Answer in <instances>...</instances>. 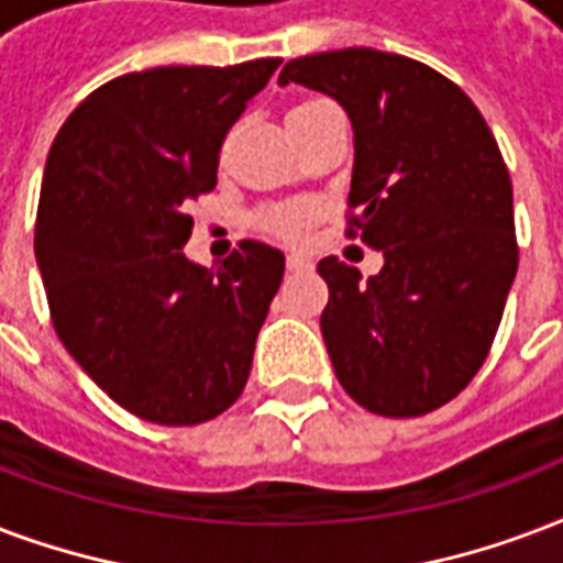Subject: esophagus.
<instances>
[{
  "instance_id": "obj_1",
  "label": "esophagus",
  "mask_w": 563,
  "mask_h": 563,
  "mask_svg": "<svg viewBox=\"0 0 563 563\" xmlns=\"http://www.w3.org/2000/svg\"><path fill=\"white\" fill-rule=\"evenodd\" d=\"M286 268H289V272H307V268H312L310 256H303V253H289V256H286Z\"/></svg>"
}]
</instances>
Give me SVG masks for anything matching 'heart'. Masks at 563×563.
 <instances>
[{
  "instance_id": "b5f03b06",
  "label": "heart",
  "mask_w": 563,
  "mask_h": 563,
  "mask_svg": "<svg viewBox=\"0 0 563 563\" xmlns=\"http://www.w3.org/2000/svg\"><path fill=\"white\" fill-rule=\"evenodd\" d=\"M330 111H339L336 106L324 97H310V100H300L291 106L289 120H312L321 118V114H330ZM310 221V209L307 206H280V209H272L265 214V227L277 235H295L303 230V224Z\"/></svg>"
}]
</instances>
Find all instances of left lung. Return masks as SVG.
I'll return each instance as SVG.
<instances>
[{"instance_id":"8db88e82","label":"left lung","mask_w":563,"mask_h":563,"mask_svg":"<svg viewBox=\"0 0 563 563\" xmlns=\"http://www.w3.org/2000/svg\"><path fill=\"white\" fill-rule=\"evenodd\" d=\"M349 111V235L384 253L360 280L324 256L321 336L339 384L377 416H424L487 360L517 277L514 188L475 102L443 73L366 46L283 67Z\"/></svg>"}]
</instances>
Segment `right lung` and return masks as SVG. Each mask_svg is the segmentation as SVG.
<instances>
[{"instance_id":"obj_1","label":"right lung","mask_w":563,"mask_h":563,"mask_svg":"<svg viewBox=\"0 0 563 563\" xmlns=\"http://www.w3.org/2000/svg\"><path fill=\"white\" fill-rule=\"evenodd\" d=\"M280 58L153 67L88 93L43 170L34 256L64 349L123 410L156 424L224 413L286 260L244 239L212 272L188 260V203Z\"/></svg>"}]
</instances>
